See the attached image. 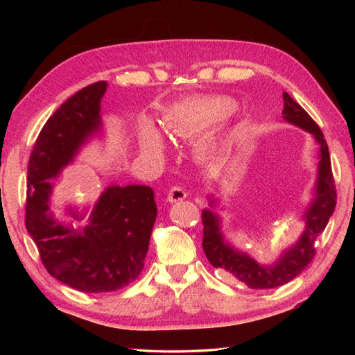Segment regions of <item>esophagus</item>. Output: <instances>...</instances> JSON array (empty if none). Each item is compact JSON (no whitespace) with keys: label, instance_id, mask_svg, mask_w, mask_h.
<instances>
[{"label":"esophagus","instance_id":"esophagus-1","mask_svg":"<svg viewBox=\"0 0 355 355\" xmlns=\"http://www.w3.org/2000/svg\"><path fill=\"white\" fill-rule=\"evenodd\" d=\"M184 198H187V192L180 185H175L168 189V194H167L168 202H178Z\"/></svg>","mask_w":355,"mask_h":355}]
</instances>
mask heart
<instances>
[{"label": "heart", "instance_id": "1", "mask_svg": "<svg viewBox=\"0 0 355 355\" xmlns=\"http://www.w3.org/2000/svg\"><path fill=\"white\" fill-rule=\"evenodd\" d=\"M234 111L235 103L227 96H196L171 106L164 116V125L180 135H194L213 124H220ZM196 146L200 154L213 153L218 146L216 133H202ZM144 149L149 154H158L163 149V141L153 124L144 128Z\"/></svg>", "mask_w": 355, "mask_h": 355}]
</instances>
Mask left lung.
<instances>
[{"instance_id":"left-lung-1","label":"left lung","mask_w":355,"mask_h":355,"mask_svg":"<svg viewBox=\"0 0 355 355\" xmlns=\"http://www.w3.org/2000/svg\"><path fill=\"white\" fill-rule=\"evenodd\" d=\"M284 120L302 127L314 135L320 145L318 179L315 200L305 213V231L299 241L280 257L272 266H262L244 253L235 252L223 241L219 230V218L209 209L201 211L202 250L214 268L227 271L250 288H272L292 282L302 272L315 256V241L324 231L336 207V187L331 173L329 146L323 132L309 114L284 92Z\"/></svg>"}]
</instances>
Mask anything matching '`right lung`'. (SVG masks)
I'll return each mask as SVG.
<instances>
[{
  "label": "right lung",
  "instance_id": "1",
  "mask_svg": "<svg viewBox=\"0 0 355 355\" xmlns=\"http://www.w3.org/2000/svg\"><path fill=\"white\" fill-rule=\"evenodd\" d=\"M106 81L77 92L53 114L37 137L28 163L25 225L50 275L87 293L115 292L135 282L144 268L157 218L154 191L144 185L111 187L87 216L81 232L51 216L50 178L71 163L80 146L101 127Z\"/></svg>",
  "mask_w": 355,
  "mask_h": 355
}]
</instances>
